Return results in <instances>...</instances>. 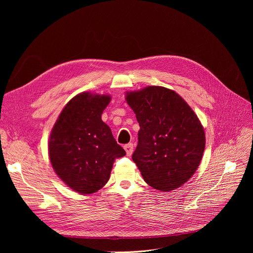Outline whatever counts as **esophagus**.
I'll list each match as a JSON object with an SVG mask.
<instances>
[{
	"mask_svg": "<svg viewBox=\"0 0 253 253\" xmlns=\"http://www.w3.org/2000/svg\"><path fill=\"white\" fill-rule=\"evenodd\" d=\"M124 149L126 151L127 156H131L132 153H133V143H128V144L124 145Z\"/></svg>",
	"mask_w": 253,
	"mask_h": 253,
	"instance_id": "34e87169",
	"label": "esophagus"
}]
</instances>
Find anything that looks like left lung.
<instances>
[{"mask_svg": "<svg viewBox=\"0 0 253 253\" xmlns=\"http://www.w3.org/2000/svg\"><path fill=\"white\" fill-rule=\"evenodd\" d=\"M139 123L132 160L152 188L169 192L187 182L201 163L204 128L191 106L173 90L148 86L126 92Z\"/></svg>", "mask_w": 253, "mask_h": 253, "instance_id": "left-lung-1", "label": "left lung"}]
</instances>
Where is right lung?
Wrapping results in <instances>:
<instances>
[{"instance_id":"1","label":"right lung","mask_w":253,"mask_h":253,"mask_svg":"<svg viewBox=\"0 0 253 253\" xmlns=\"http://www.w3.org/2000/svg\"><path fill=\"white\" fill-rule=\"evenodd\" d=\"M110 101V95L80 93L66 103L51 130V165L58 177L79 194L100 190L110 179L116 159L126 155L101 120Z\"/></svg>"}]
</instances>
